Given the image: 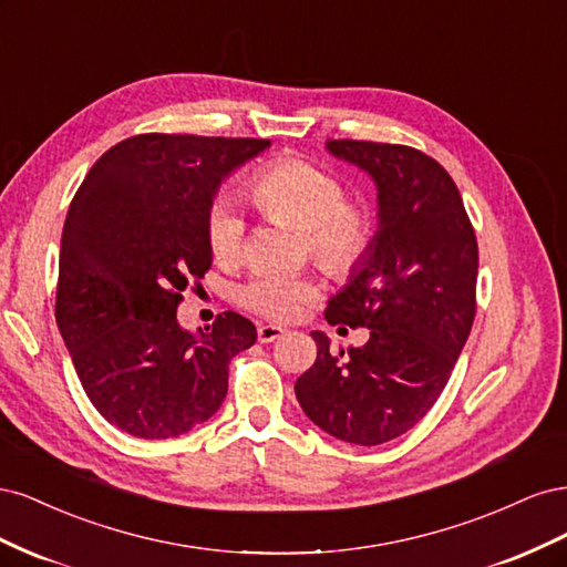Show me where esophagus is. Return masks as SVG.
<instances>
[{"label": "esophagus", "mask_w": 567, "mask_h": 567, "mask_svg": "<svg viewBox=\"0 0 567 567\" xmlns=\"http://www.w3.org/2000/svg\"><path fill=\"white\" fill-rule=\"evenodd\" d=\"M286 331L281 329V326H271V323H262L260 329H257V340L260 342H274L279 340Z\"/></svg>", "instance_id": "obj_1"}]
</instances>
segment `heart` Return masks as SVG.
Instances as JSON below:
<instances>
[{
    "label": "heart",
    "mask_w": 567,
    "mask_h": 567,
    "mask_svg": "<svg viewBox=\"0 0 567 567\" xmlns=\"http://www.w3.org/2000/svg\"><path fill=\"white\" fill-rule=\"evenodd\" d=\"M250 198L265 217L305 231L307 250L333 274H348L364 260L373 241L369 213L346 203V186L329 169L302 158H281L250 179ZM246 221L219 198L208 217L210 248L221 265L244 257ZM321 296L312 277L255 274L238 288V302L267 319L290 321Z\"/></svg>",
    "instance_id": "obj_1"
}]
</instances>
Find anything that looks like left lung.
I'll list each match as a JSON object with an SVG mask.
<instances>
[{
  "mask_svg": "<svg viewBox=\"0 0 567 567\" xmlns=\"http://www.w3.org/2000/svg\"><path fill=\"white\" fill-rule=\"evenodd\" d=\"M326 151L379 192L371 248L323 312L371 336L331 352L329 336L312 331L317 362L296 398L321 431L373 447L411 431L447 385L475 317L477 241L454 179L425 153L354 140Z\"/></svg>",
  "mask_w": 567,
  "mask_h": 567,
  "instance_id": "1",
  "label": "left lung"
}]
</instances>
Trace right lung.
<instances>
[{
    "label": "right lung",
    "mask_w": 567,
    "mask_h": 567,
    "mask_svg": "<svg viewBox=\"0 0 567 567\" xmlns=\"http://www.w3.org/2000/svg\"><path fill=\"white\" fill-rule=\"evenodd\" d=\"M265 148L269 140L130 136L92 165L68 208L56 323L87 398L123 433L167 440L208 421L227 398L231 357L257 340L236 312L186 331L177 305L213 265L221 182Z\"/></svg>",
    "instance_id": "add662e5"
}]
</instances>
